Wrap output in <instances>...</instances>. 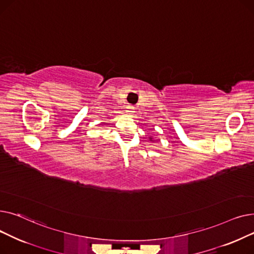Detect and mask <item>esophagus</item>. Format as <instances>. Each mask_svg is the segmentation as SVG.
Returning <instances> with one entry per match:
<instances>
[{
    "mask_svg": "<svg viewBox=\"0 0 254 254\" xmlns=\"http://www.w3.org/2000/svg\"><path fill=\"white\" fill-rule=\"evenodd\" d=\"M127 112L128 114H131L132 112H134V107H132V106H127Z\"/></svg>",
    "mask_w": 254,
    "mask_h": 254,
    "instance_id": "34e87169",
    "label": "esophagus"
}]
</instances>
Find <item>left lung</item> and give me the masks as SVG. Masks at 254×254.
I'll return each mask as SVG.
<instances>
[{
	"instance_id": "1",
	"label": "left lung",
	"mask_w": 254,
	"mask_h": 254,
	"mask_svg": "<svg viewBox=\"0 0 254 254\" xmlns=\"http://www.w3.org/2000/svg\"><path fill=\"white\" fill-rule=\"evenodd\" d=\"M151 139H152V138H150V141H151Z\"/></svg>"
}]
</instances>
